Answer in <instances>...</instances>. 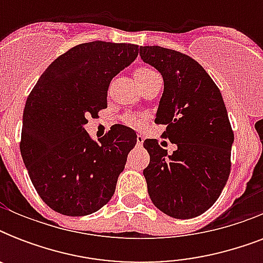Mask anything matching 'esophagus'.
<instances>
[{"label":"esophagus","mask_w":263,"mask_h":263,"mask_svg":"<svg viewBox=\"0 0 263 263\" xmlns=\"http://www.w3.org/2000/svg\"><path fill=\"white\" fill-rule=\"evenodd\" d=\"M143 142H144V136L142 135V134H138V135H136V144H138L139 147H142Z\"/></svg>","instance_id":"esophagus-1"}]
</instances>
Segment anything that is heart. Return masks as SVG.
Listing matches in <instances>:
<instances>
[{"mask_svg": "<svg viewBox=\"0 0 263 263\" xmlns=\"http://www.w3.org/2000/svg\"><path fill=\"white\" fill-rule=\"evenodd\" d=\"M134 73H135L136 80L139 82L140 86L144 83H147V82H150V80L154 79V78H157V76H160L156 71H154V69H152L150 67H146V65L136 67V69ZM139 121L140 120L138 119V117H135V116H127V117H125V123L131 124V125H138V124H139Z\"/></svg>", "mask_w": 263, "mask_h": 263, "instance_id": "b5f03b06", "label": "heart"}]
</instances>
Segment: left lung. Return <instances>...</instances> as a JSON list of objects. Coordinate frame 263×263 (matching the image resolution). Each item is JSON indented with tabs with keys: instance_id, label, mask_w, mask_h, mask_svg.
Listing matches in <instances>:
<instances>
[{
	"instance_id": "obj_1",
	"label": "left lung",
	"mask_w": 263,
	"mask_h": 263,
	"mask_svg": "<svg viewBox=\"0 0 263 263\" xmlns=\"http://www.w3.org/2000/svg\"><path fill=\"white\" fill-rule=\"evenodd\" d=\"M139 54L164 78L156 123L166 125L162 135L177 146L168 156L157 139L143 142L148 195L165 214L194 218L214 204L231 173L228 111L220 88L192 57L161 46H140Z\"/></svg>"
}]
</instances>
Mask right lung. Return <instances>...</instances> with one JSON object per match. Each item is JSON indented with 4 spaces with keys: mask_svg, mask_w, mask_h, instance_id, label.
<instances>
[{
    "mask_svg": "<svg viewBox=\"0 0 263 263\" xmlns=\"http://www.w3.org/2000/svg\"><path fill=\"white\" fill-rule=\"evenodd\" d=\"M139 46L95 41L71 47L45 69L27 98L20 153L41 199L64 216L97 212L115 194L136 134L115 124L91 139L84 124L107 107L111 79Z\"/></svg>",
    "mask_w": 263,
    "mask_h": 263,
    "instance_id": "right-lung-1",
    "label": "right lung"
}]
</instances>
